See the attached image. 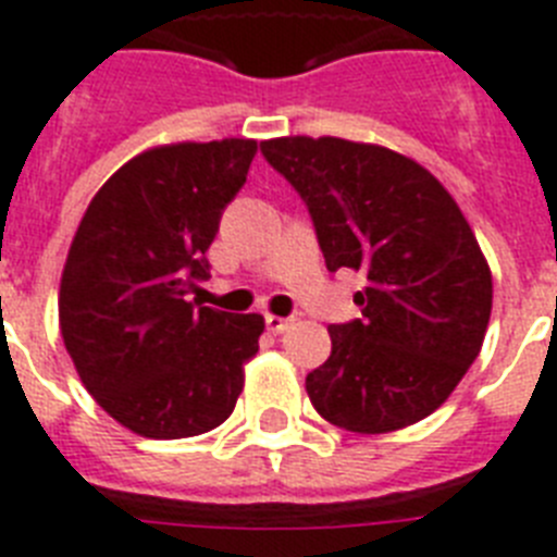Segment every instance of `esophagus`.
<instances>
[{
    "instance_id": "obj_1",
    "label": "esophagus",
    "mask_w": 557,
    "mask_h": 557,
    "mask_svg": "<svg viewBox=\"0 0 557 557\" xmlns=\"http://www.w3.org/2000/svg\"><path fill=\"white\" fill-rule=\"evenodd\" d=\"M293 321H296V319H282V315H264V324H268L270 333H275V335L284 333V330H287Z\"/></svg>"
}]
</instances>
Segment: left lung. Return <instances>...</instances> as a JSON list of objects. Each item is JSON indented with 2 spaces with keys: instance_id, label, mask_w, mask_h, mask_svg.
I'll list each match as a JSON object with an SVG mask.
<instances>
[{
  "instance_id": "left-lung-1",
  "label": "left lung",
  "mask_w": 557,
  "mask_h": 557,
  "mask_svg": "<svg viewBox=\"0 0 557 557\" xmlns=\"http://www.w3.org/2000/svg\"><path fill=\"white\" fill-rule=\"evenodd\" d=\"M307 205L330 273L361 270V319L330 324L333 352L307 375L312 407L350 433H393L447 401L481 352L493 275L438 178L387 147L261 141Z\"/></svg>"
}]
</instances>
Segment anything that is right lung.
<instances>
[{"label": "right lung", "instance_id": "right-lung-1", "mask_svg": "<svg viewBox=\"0 0 557 557\" xmlns=\"http://www.w3.org/2000/svg\"><path fill=\"white\" fill-rule=\"evenodd\" d=\"M256 141H182L119 168L96 193L59 289L64 347L87 393L145 438H190L236 407L264 319L187 301L207 282L224 207Z\"/></svg>", "mask_w": 557, "mask_h": 557}]
</instances>
